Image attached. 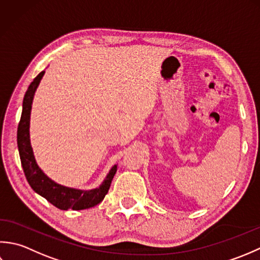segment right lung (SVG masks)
I'll return each instance as SVG.
<instances>
[{
  "label": "right lung",
  "instance_id": "obj_1",
  "mask_svg": "<svg viewBox=\"0 0 260 260\" xmlns=\"http://www.w3.org/2000/svg\"><path fill=\"white\" fill-rule=\"evenodd\" d=\"M45 71L38 74L24 94L22 104V114L18 125V148L24 175L29 185L36 193L45 198L48 202L60 210H84L93 208L100 202H102L112 183V179L116 173V165L111 168L107 178L101 184L99 188L91 190H81L61 186L59 184L52 182L37 165L35 160L32 148L30 145L29 124H30V111L32 104L34 95L37 87L44 76Z\"/></svg>",
  "mask_w": 260,
  "mask_h": 260
}]
</instances>
